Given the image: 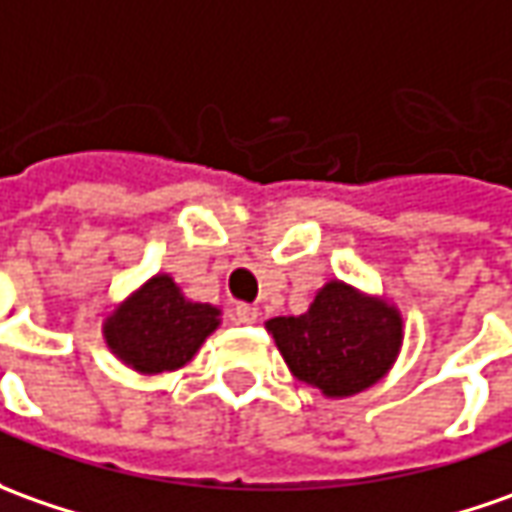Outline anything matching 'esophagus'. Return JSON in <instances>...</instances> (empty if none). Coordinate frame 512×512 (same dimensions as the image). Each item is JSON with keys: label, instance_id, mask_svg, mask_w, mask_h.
Masks as SVG:
<instances>
[{"label": "esophagus", "instance_id": "esophagus-1", "mask_svg": "<svg viewBox=\"0 0 512 512\" xmlns=\"http://www.w3.org/2000/svg\"><path fill=\"white\" fill-rule=\"evenodd\" d=\"M235 316H238V322H241V325H255L257 316H260V311H257L255 305H249V302H238V308H235Z\"/></svg>", "mask_w": 512, "mask_h": 512}]
</instances>
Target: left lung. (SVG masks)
Segmentation results:
<instances>
[{
    "label": "left lung",
    "instance_id": "left-lung-1",
    "mask_svg": "<svg viewBox=\"0 0 512 512\" xmlns=\"http://www.w3.org/2000/svg\"><path fill=\"white\" fill-rule=\"evenodd\" d=\"M294 378L325 398H353L375 387L398 361L403 314L384 294L328 280L300 316L266 322Z\"/></svg>",
    "mask_w": 512,
    "mask_h": 512
}]
</instances>
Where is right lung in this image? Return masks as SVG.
<instances>
[{
	"label": "right lung",
	"instance_id": "1",
	"mask_svg": "<svg viewBox=\"0 0 512 512\" xmlns=\"http://www.w3.org/2000/svg\"><path fill=\"white\" fill-rule=\"evenodd\" d=\"M221 325V308L184 297L159 271L103 316V342L139 375L173 373L201 350Z\"/></svg>",
	"mask_w": 512,
	"mask_h": 512
}]
</instances>
